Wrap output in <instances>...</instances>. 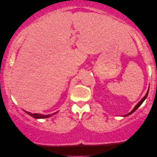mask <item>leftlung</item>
<instances>
[{"label": "left lung", "instance_id": "obj_1", "mask_svg": "<svg viewBox=\"0 0 157 157\" xmlns=\"http://www.w3.org/2000/svg\"><path fill=\"white\" fill-rule=\"evenodd\" d=\"M149 89H148V91H147V94H146V95H145L144 96V97H143V98H142V99H141V100L140 101H139V102L138 103V104H137L136 105V106H134V108L132 109V111H130V112H129V113H127V114H126V115H124V117H127V116H129V115H131V114H132V113H134V111H136V109H138V108H139V107L141 106V104H142V103H143L144 101H145V99H146V98H147V96H148V94H149Z\"/></svg>", "mask_w": 157, "mask_h": 157}]
</instances>
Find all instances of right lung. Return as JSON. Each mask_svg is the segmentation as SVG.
I'll list each match as a JSON object with an SVG mask.
<instances>
[{"label": "right lung", "instance_id": "right-lung-1", "mask_svg": "<svg viewBox=\"0 0 157 157\" xmlns=\"http://www.w3.org/2000/svg\"><path fill=\"white\" fill-rule=\"evenodd\" d=\"M25 112L27 113V114H29L33 118H35L36 119H46V118H48L51 117V116H53V114H55V113H56L57 112H56L54 113H52V114H48V115H43V114H40V113H32L31 112H29V111H25Z\"/></svg>", "mask_w": 157, "mask_h": 157}]
</instances>
